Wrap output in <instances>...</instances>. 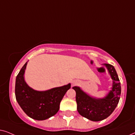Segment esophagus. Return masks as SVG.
Masks as SVG:
<instances>
[{
    "mask_svg": "<svg viewBox=\"0 0 135 135\" xmlns=\"http://www.w3.org/2000/svg\"><path fill=\"white\" fill-rule=\"evenodd\" d=\"M77 84V82H75V81H73V85H76Z\"/></svg>",
    "mask_w": 135,
    "mask_h": 135,
    "instance_id": "esophagus-1",
    "label": "esophagus"
}]
</instances>
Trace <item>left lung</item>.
Returning a JSON list of instances; mask_svg holds the SVG:
<instances>
[{
  "instance_id": "1",
  "label": "left lung",
  "mask_w": 135,
  "mask_h": 135,
  "mask_svg": "<svg viewBox=\"0 0 135 135\" xmlns=\"http://www.w3.org/2000/svg\"><path fill=\"white\" fill-rule=\"evenodd\" d=\"M104 64L113 80L112 90L104 98H95L85 93L79 86L73 87L76 92L77 111L91 121H100L108 117L117 107L121 94L120 83L115 68L111 64Z\"/></svg>"
}]
</instances>
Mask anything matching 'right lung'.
Returning <instances> with one entry per match:
<instances>
[{
    "label": "right lung",
    "instance_id": "1",
    "mask_svg": "<svg viewBox=\"0 0 135 135\" xmlns=\"http://www.w3.org/2000/svg\"><path fill=\"white\" fill-rule=\"evenodd\" d=\"M27 64V62L16 76V101L29 117L37 120H44L58 112L61 101L66 91L71 88V84L46 91H37L32 89L28 86L24 78Z\"/></svg>",
    "mask_w": 135,
    "mask_h": 135
}]
</instances>
